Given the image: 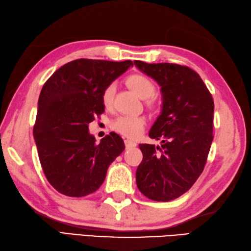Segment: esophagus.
<instances>
[{
    "instance_id": "obj_1",
    "label": "esophagus",
    "mask_w": 251,
    "mask_h": 251,
    "mask_svg": "<svg viewBox=\"0 0 251 251\" xmlns=\"http://www.w3.org/2000/svg\"><path fill=\"white\" fill-rule=\"evenodd\" d=\"M125 144H126V149H131V148L136 146V143L131 141V140H126V141H125Z\"/></svg>"
}]
</instances>
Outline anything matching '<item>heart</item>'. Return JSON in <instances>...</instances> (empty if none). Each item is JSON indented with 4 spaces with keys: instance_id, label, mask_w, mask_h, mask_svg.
I'll list each match as a JSON object with an SVG mask.
<instances>
[{
    "instance_id": "b5f03b06",
    "label": "heart",
    "mask_w": 251,
    "mask_h": 251,
    "mask_svg": "<svg viewBox=\"0 0 251 251\" xmlns=\"http://www.w3.org/2000/svg\"><path fill=\"white\" fill-rule=\"evenodd\" d=\"M127 87L134 92L138 98L145 100V103L148 107H153L157 102L154 92H155V83L154 81L144 74H133L129 76L126 80ZM115 85H110L105 87L102 92V104L105 108L111 106L114 101L115 96ZM111 129L120 134L125 135L130 138H135L141 134L144 126H145V119L141 116H131V115H124L119 116L111 122Z\"/></svg>"
}]
</instances>
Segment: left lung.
<instances>
[{
    "label": "left lung",
    "instance_id": "left-lung-1",
    "mask_svg": "<svg viewBox=\"0 0 251 251\" xmlns=\"http://www.w3.org/2000/svg\"><path fill=\"white\" fill-rule=\"evenodd\" d=\"M159 83L162 111L149 132L161 147L141 144L136 185L145 197L168 202L182 196L202 174L213 142L214 100L200 75L185 65L135 60Z\"/></svg>",
    "mask_w": 251,
    "mask_h": 251
}]
</instances>
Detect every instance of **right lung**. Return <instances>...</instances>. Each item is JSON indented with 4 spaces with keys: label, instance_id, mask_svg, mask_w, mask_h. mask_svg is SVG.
<instances>
[{
    "label": "right lung",
    "instance_id": "obj_1",
    "mask_svg": "<svg viewBox=\"0 0 251 251\" xmlns=\"http://www.w3.org/2000/svg\"><path fill=\"white\" fill-rule=\"evenodd\" d=\"M132 65L130 60L77 59L43 86L33 135L44 174L58 192L81 198L97 191L110 163L125 150L114 132L97 144L88 126L104 113L105 87Z\"/></svg>",
    "mask_w": 251,
    "mask_h": 251
}]
</instances>
